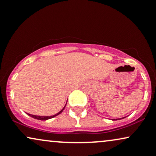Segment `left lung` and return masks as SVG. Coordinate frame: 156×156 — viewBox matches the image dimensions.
I'll return each mask as SVG.
<instances>
[{
	"label": "left lung",
	"instance_id": "obj_1",
	"mask_svg": "<svg viewBox=\"0 0 156 156\" xmlns=\"http://www.w3.org/2000/svg\"><path fill=\"white\" fill-rule=\"evenodd\" d=\"M124 118H125V117H123V118H121V119H116V120H117V119H124ZM113 120L114 121V120H116V119H113Z\"/></svg>",
	"mask_w": 156,
	"mask_h": 156
}]
</instances>
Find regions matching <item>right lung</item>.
<instances>
[{
    "instance_id": "add662e5",
    "label": "right lung",
    "mask_w": 156,
    "mask_h": 156,
    "mask_svg": "<svg viewBox=\"0 0 156 156\" xmlns=\"http://www.w3.org/2000/svg\"><path fill=\"white\" fill-rule=\"evenodd\" d=\"M66 103H67V102H66ZM66 105H65V106L63 107L62 109H61V111H59V112L58 113H56V114L53 115V116H35V115H32V114H30V113H27V114H28L29 116H30L31 117H32V118H34V119H38V120H42V121H45V120H48V119L53 118V117L56 116L58 114H60V113H62V111H63V109H64L65 107H66Z\"/></svg>"
}]
</instances>
